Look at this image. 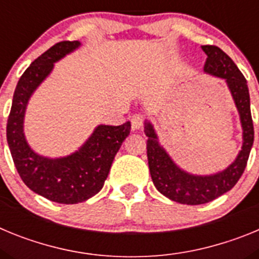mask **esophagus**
I'll return each instance as SVG.
<instances>
[{"instance_id": "34e87169", "label": "esophagus", "mask_w": 259, "mask_h": 259, "mask_svg": "<svg viewBox=\"0 0 259 259\" xmlns=\"http://www.w3.org/2000/svg\"><path fill=\"white\" fill-rule=\"evenodd\" d=\"M131 124H132V130H134V131L140 130L144 124V116L140 115V114H135V115H132Z\"/></svg>"}]
</instances>
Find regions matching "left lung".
<instances>
[{"instance_id": "left-lung-1", "label": "left lung", "mask_w": 259, "mask_h": 259, "mask_svg": "<svg viewBox=\"0 0 259 259\" xmlns=\"http://www.w3.org/2000/svg\"><path fill=\"white\" fill-rule=\"evenodd\" d=\"M207 56L203 71L227 83L242 127V146L236 159L223 171L211 175H194L180 168L163 146L159 144L157 132L149 120H145L144 132L148 136L146 154L150 175L158 192L167 198L184 205H202L218 198L235 187L250 154L254 141V128L250 113V97L246 80L232 59L222 49L214 45H203Z\"/></svg>"}]
</instances>
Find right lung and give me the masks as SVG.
I'll use <instances>...</instances> for the list:
<instances>
[{
  "instance_id": "obj_1",
  "label": "right lung",
  "mask_w": 259,
  "mask_h": 259,
  "mask_svg": "<svg viewBox=\"0 0 259 259\" xmlns=\"http://www.w3.org/2000/svg\"><path fill=\"white\" fill-rule=\"evenodd\" d=\"M79 47V41H61L32 62L17 84L6 127L11 157L24 184L42 197L66 205L83 202L101 191L114 157L131 131L130 122L100 124L76 152L61 158L40 155L28 145L23 127L29 98L54 63Z\"/></svg>"
}]
</instances>
